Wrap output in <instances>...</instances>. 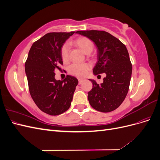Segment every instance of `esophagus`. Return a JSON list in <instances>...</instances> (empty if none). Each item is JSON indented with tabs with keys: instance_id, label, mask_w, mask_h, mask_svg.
<instances>
[{
	"instance_id": "1",
	"label": "esophagus",
	"mask_w": 160,
	"mask_h": 160,
	"mask_svg": "<svg viewBox=\"0 0 160 160\" xmlns=\"http://www.w3.org/2000/svg\"><path fill=\"white\" fill-rule=\"evenodd\" d=\"M82 82H83V79H79V84H81Z\"/></svg>"
}]
</instances>
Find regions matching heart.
<instances>
[{"label":"heart","mask_w":160,"mask_h":160,"mask_svg":"<svg viewBox=\"0 0 160 160\" xmlns=\"http://www.w3.org/2000/svg\"><path fill=\"white\" fill-rule=\"evenodd\" d=\"M74 44L78 47L85 54H89L93 51L94 45L89 38L82 37L77 38L73 42ZM61 58L63 61H67L69 59V47L65 44L61 48ZM90 66L88 64H73L69 67V72L77 77H84L88 73Z\"/></svg>","instance_id":"1"}]
</instances>
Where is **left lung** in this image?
Wrapping results in <instances>:
<instances>
[{
  "label": "left lung",
  "mask_w": 160,
  "mask_h": 160,
  "mask_svg": "<svg viewBox=\"0 0 160 160\" xmlns=\"http://www.w3.org/2000/svg\"><path fill=\"white\" fill-rule=\"evenodd\" d=\"M76 33L89 38L98 49L93 74H106L101 84L89 79L93 84L88 93L89 102L97 111H112L122 103L129 90L132 65L127 48L118 38L103 31H79Z\"/></svg>",
  "instance_id": "obj_1"
}]
</instances>
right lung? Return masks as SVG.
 I'll use <instances>...</instances> for the list:
<instances>
[{
	"mask_svg": "<svg viewBox=\"0 0 160 160\" xmlns=\"http://www.w3.org/2000/svg\"><path fill=\"white\" fill-rule=\"evenodd\" d=\"M74 33L46 34L33 43L25 65L32 99L42 111L51 115H60L70 108L78 84L77 79L71 75L63 80L55 78V71L62 65L61 48Z\"/></svg>",
	"mask_w": 160,
	"mask_h": 160,
	"instance_id": "right-lung-1",
	"label": "right lung"
}]
</instances>
